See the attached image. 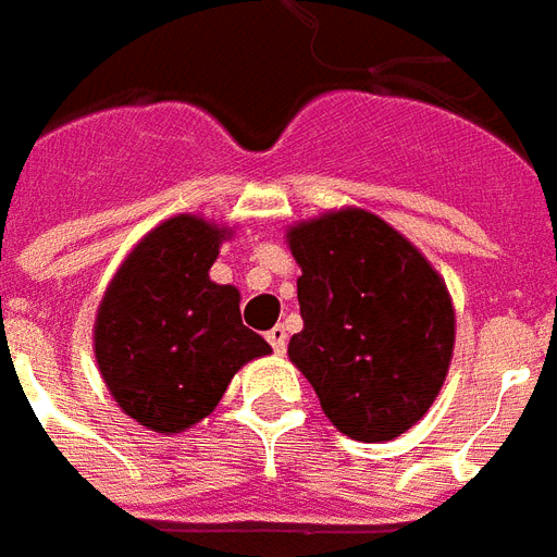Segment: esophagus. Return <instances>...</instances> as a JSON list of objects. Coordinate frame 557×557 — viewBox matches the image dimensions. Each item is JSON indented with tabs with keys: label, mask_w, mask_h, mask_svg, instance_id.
<instances>
[{
	"label": "esophagus",
	"mask_w": 557,
	"mask_h": 557,
	"mask_svg": "<svg viewBox=\"0 0 557 557\" xmlns=\"http://www.w3.org/2000/svg\"><path fill=\"white\" fill-rule=\"evenodd\" d=\"M267 341H270V347H273L278 356L284 352V347H287V329L284 326H273L270 332H267Z\"/></svg>",
	"instance_id": "34e87169"
}]
</instances>
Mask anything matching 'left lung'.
I'll return each mask as SVG.
<instances>
[{"instance_id": "1", "label": "left lung", "mask_w": 557, "mask_h": 557, "mask_svg": "<svg viewBox=\"0 0 557 557\" xmlns=\"http://www.w3.org/2000/svg\"><path fill=\"white\" fill-rule=\"evenodd\" d=\"M302 332L290 362L326 418L352 440L388 442L424 418L454 356L442 275L388 222L359 207L287 231Z\"/></svg>"}]
</instances>
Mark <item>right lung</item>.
Listing matches in <instances>:
<instances>
[{
  "label": "right lung",
  "mask_w": 557,
  "mask_h": 557,
  "mask_svg": "<svg viewBox=\"0 0 557 557\" xmlns=\"http://www.w3.org/2000/svg\"><path fill=\"white\" fill-rule=\"evenodd\" d=\"M228 228L172 216L117 267L95 320L100 376L129 418L181 433L207 418L231 376L273 347L243 326L239 290L210 282Z\"/></svg>",
  "instance_id": "add662e5"
}]
</instances>
